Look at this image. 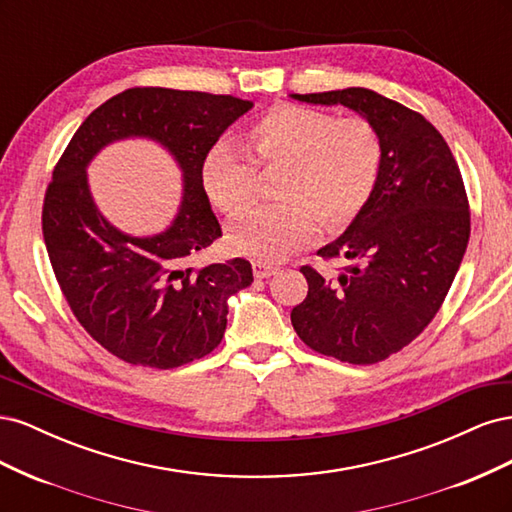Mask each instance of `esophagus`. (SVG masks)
Segmentation results:
<instances>
[{
  "instance_id": "obj_1",
  "label": "esophagus",
  "mask_w": 512,
  "mask_h": 512,
  "mask_svg": "<svg viewBox=\"0 0 512 512\" xmlns=\"http://www.w3.org/2000/svg\"><path fill=\"white\" fill-rule=\"evenodd\" d=\"M252 267H254V275L258 277V280H265V277H271L277 271V267L271 265V262H260V260H256Z\"/></svg>"
}]
</instances>
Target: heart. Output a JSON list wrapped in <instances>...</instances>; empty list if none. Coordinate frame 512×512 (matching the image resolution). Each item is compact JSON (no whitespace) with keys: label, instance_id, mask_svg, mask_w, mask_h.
Instances as JSON below:
<instances>
[{"label":"heart","instance_id":"b5f03b06","mask_svg":"<svg viewBox=\"0 0 512 512\" xmlns=\"http://www.w3.org/2000/svg\"><path fill=\"white\" fill-rule=\"evenodd\" d=\"M241 148L218 143L205 156L200 179L211 203L237 215L256 192V168H282L280 203L254 207L230 226L237 252L260 262L282 260L318 235L337 230L367 205L380 177L382 143L363 117L337 119L318 108L280 104L241 136Z\"/></svg>","mask_w":512,"mask_h":512}]
</instances>
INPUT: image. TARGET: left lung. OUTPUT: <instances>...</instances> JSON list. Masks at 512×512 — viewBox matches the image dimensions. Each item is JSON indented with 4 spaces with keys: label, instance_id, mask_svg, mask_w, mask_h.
Here are the masks:
<instances>
[{
    "label": "left lung",
    "instance_id": "8db88e82",
    "mask_svg": "<svg viewBox=\"0 0 512 512\" xmlns=\"http://www.w3.org/2000/svg\"><path fill=\"white\" fill-rule=\"evenodd\" d=\"M363 115L382 143L380 177L348 230L318 250L348 260L337 277L301 267L307 297L292 307L303 342L337 361L371 365L408 346L438 314L470 239V205L442 134L412 108L365 87L292 94Z\"/></svg>",
    "mask_w": 512,
    "mask_h": 512
}]
</instances>
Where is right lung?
<instances>
[{
  "mask_svg": "<svg viewBox=\"0 0 512 512\" xmlns=\"http://www.w3.org/2000/svg\"><path fill=\"white\" fill-rule=\"evenodd\" d=\"M254 104L205 91L132 87L106 100L74 132L42 205V235L57 284L81 327L130 365L173 369L220 346L228 297L254 282L245 258L192 267L222 237L200 179L205 156ZM143 135L166 146L184 173L178 218L153 238L105 222L86 164L108 142Z\"/></svg>",
  "mask_w": 512,
  "mask_h": 512,
  "instance_id": "right-lung-1",
  "label": "right lung"
}]
</instances>
